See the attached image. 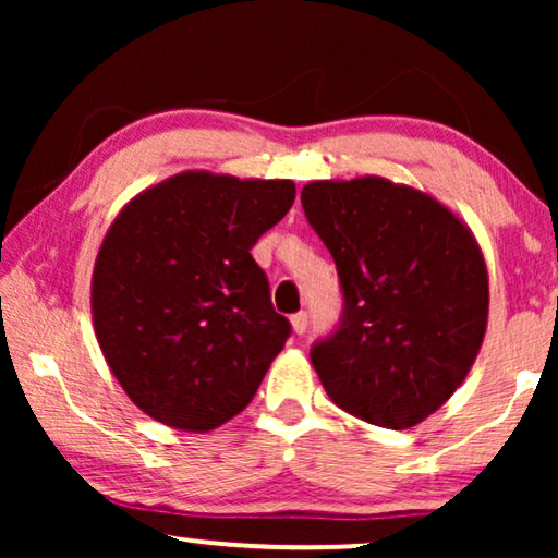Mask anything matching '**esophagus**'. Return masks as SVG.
<instances>
[{"label":"esophagus","instance_id":"34e87169","mask_svg":"<svg viewBox=\"0 0 558 558\" xmlns=\"http://www.w3.org/2000/svg\"><path fill=\"white\" fill-rule=\"evenodd\" d=\"M307 325H310V317L307 312H296V315H292V327L296 335H304L307 332Z\"/></svg>","mask_w":558,"mask_h":558}]
</instances>
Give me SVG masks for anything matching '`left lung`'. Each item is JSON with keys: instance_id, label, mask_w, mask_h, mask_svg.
<instances>
[{"instance_id": "left-lung-1", "label": "left lung", "mask_w": 558, "mask_h": 558, "mask_svg": "<svg viewBox=\"0 0 558 558\" xmlns=\"http://www.w3.org/2000/svg\"><path fill=\"white\" fill-rule=\"evenodd\" d=\"M302 208L342 292L338 325L310 350L327 396L386 429L418 424L457 391L483 345L480 246L445 205L384 178L310 182Z\"/></svg>"}]
</instances>
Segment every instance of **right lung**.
Returning a JSON list of instances; mask_svg holds the SVG:
<instances>
[{
  "label": "right lung",
  "instance_id": "1",
  "mask_svg": "<svg viewBox=\"0 0 558 558\" xmlns=\"http://www.w3.org/2000/svg\"><path fill=\"white\" fill-rule=\"evenodd\" d=\"M292 203V180L182 172L113 220L94 269V325L144 414L208 432L254 399L292 325L251 248Z\"/></svg>",
  "mask_w": 558,
  "mask_h": 558
}]
</instances>
